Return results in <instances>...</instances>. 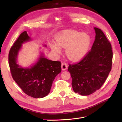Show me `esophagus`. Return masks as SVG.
Returning <instances> with one entry per match:
<instances>
[{
	"instance_id": "obj_1",
	"label": "esophagus",
	"mask_w": 122,
	"mask_h": 122,
	"mask_svg": "<svg viewBox=\"0 0 122 122\" xmlns=\"http://www.w3.org/2000/svg\"><path fill=\"white\" fill-rule=\"evenodd\" d=\"M68 68V66L66 63H61V69L63 71H66V70Z\"/></svg>"
}]
</instances>
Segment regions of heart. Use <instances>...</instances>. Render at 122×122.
<instances>
[{
  "instance_id": "obj_1",
  "label": "heart",
  "mask_w": 122,
  "mask_h": 122,
  "mask_svg": "<svg viewBox=\"0 0 122 122\" xmlns=\"http://www.w3.org/2000/svg\"><path fill=\"white\" fill-rule=\"evenodd\" d=\"M55 44L51 45V51L60 54L61 47L66 49V56L72 61H78L84 56L89 49L91 39L89 35L75 30L58 33L55 36Z\"/></svg>"
}]
</instances>
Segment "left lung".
Masks as SVG:
<instances>
[{"label":"left lung","instance_id":"1","mask_svg":"<svg viewBox=\"0 0 122 122\" xmlns=\"http://www.w3.org/2000/svg\"><path fill=\"white\" fill-rule=\"evenodd\" d=\"M96 36L91 51L77 64H69L75 93L88 96L102 86L112 69V46L101 29L94 28Z\"/></svg>","mask_w":122,"mask_h":122}]
</instances>
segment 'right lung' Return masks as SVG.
Listing matches in <instances>:
<instances>
[{
    "label": "right lung",
    "instance_id": "1",
    "mask_svg": "<svg viewBox=\"0 0 122 122\" xmlns=\"http://www.w3.org/2000/svg\"><path fill=\"white\" fill-rule=\"evenodd\" d=\"M31 41L26 31L20 35L10 50L9 65L13 79L22 91L31 97L41 98L49 94L53 81L61 72V63L48 59L41 52L37 61L29 67L18 64V56L22 45Z\"/></svg>",
    "mask_w": 122,
    "mask_h": 122
}]
</instances>
